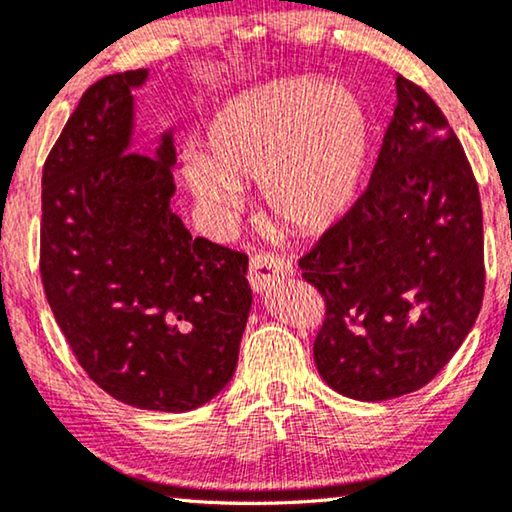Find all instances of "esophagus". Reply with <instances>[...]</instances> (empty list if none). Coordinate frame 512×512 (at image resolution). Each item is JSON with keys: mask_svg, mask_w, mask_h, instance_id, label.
I'll list each match as a JSON object with an SVG mask.
<instances>
[{"mask_svg": "<svg viewBox=\"0 0 512 512\" xmlns=\"http://www.w3.org/2000/svg\"><path fill=\"white\" fill-rule=\"evenodd\" d=\"M295 274L292 264L288 260H281V257L274 255H255L250 260V271H248V281L252 285V290L260 292H271L278 283L285 281Z\"/></svg>", "mask_w": 512, "mask_h": 512, "instance_id": "1", "label": "esophagus"}]
</instances>
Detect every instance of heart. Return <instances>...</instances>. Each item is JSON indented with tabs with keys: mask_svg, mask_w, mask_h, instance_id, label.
<instances>
[{
	"mask_svg": "<svg viewBox=\"0 0 512 512\" xmlns=\"http://www.w3.org/2000/svg\"><path fill=\"white\" fill-rule=\"evenodd\" d=\"M372 126L351 88L276 79L234 95L206 126V154L182 177L215 215H234L243 187L262 185L278 220L297 231L330 229L358 199Z\"/></svg>",
	"mask_w": 512,
	"mask_h": 512,
	"instance_id": "b5f03b06",
	"label": "heart"
}]
</instances>
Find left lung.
Returning <instances> with one entry per match:
<instances>
[{
  "label": "left lung",
  "mask_w": 512,
  "mask_h": 512,
  "mask_svg": "<svg viewBox=\"0 0 512 512\" xmlns=\"http://www.w3.org/2000/svg\"><path fill=\"white\" fill-rule=\"evenodd\" d=\"M398 105L370 185L299 260L325 297L313 358L325 384L365 403L426 386L478 320L485 238L478 182L424 88Z\"/></svg>",
  "instance_id": "obj_1"
}]
</instances>
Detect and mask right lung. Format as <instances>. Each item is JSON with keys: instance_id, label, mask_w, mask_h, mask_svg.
<instances>
[{"instance_id": "add662e5", "label": "right lung", "mask_w": 512, "mask_h": 512, "mask_svg": "<svg viewBox=\"0 0 512 512\" xmlns=\"http://www.w3.org/2000/svg\"><path fill=\"white\" fill-rule=\"evenodd\" d=\"M149 70L95 81L42 175L44 292L79 365L121 403L189 412L234 377L252 290L248 257L192 238L170 210L173 131L131 152L133 88Z\"/></svg>"}]
</instances>
